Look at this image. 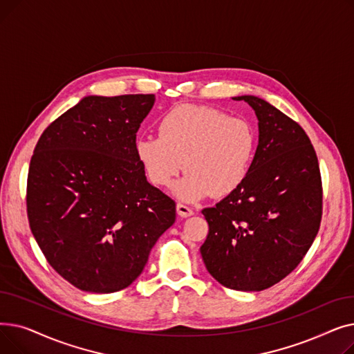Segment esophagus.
<instances>
[{
	"label": "esophagus",
	"mask_w": 354,
	"mask_h": 354,
	"mask_svg": "<svg viewBox=\"0 0 354 354\" xmlns=\"http://www.w3.org/2000/svg\"><path fill=\"white\" fill-rule=\"evenodd\" d=\"M176 212H178V215L182 216V218H188V216L194 215L192 208H189V207H187V205H183V203H178V205H176Z\"/></svg>",
	"instance_id": "1"
}]
</instances>
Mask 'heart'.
<instances>
[{"label":"heart","instance_id":"1","mask_svg":"<svg viewBox=\"0 0 354 354\" xmlns=\"http://www.w3.org/2000/svg\"><path fill=\"white\" fill-rule=\"evenodd\" d=\"M159 135L140 136L135 153L146 176L160 188L175 187L179 199L227 196L247 179L257 146L254 127L215 107L182 104L162 116Z\"/></svg>","mask_w":354,"mask_h":354}]
</instances>
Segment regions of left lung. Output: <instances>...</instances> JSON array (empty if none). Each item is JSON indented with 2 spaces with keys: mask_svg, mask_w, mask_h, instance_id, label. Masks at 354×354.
<instances>
[{
  "mask_svg": "<svg viewBox=\"0 0 354 354\" xmlns=\"http://www.w3.org/2000/svg\"><path fill=\"white\" fill-rule=\"evenodd\" d=\"M258 119V146L241 187L202 209L208 272L227 288L261 291L280 283L319 232L323 189L317 155L303 127L257 96H238Z\"/></svg>",
  "mask_w": 354,
  "mask_h": 354,
  "instance_id": "1",
  "label": "left lung"
}]
</instances>
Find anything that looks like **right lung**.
I'll use <instances>...</instances> for the list:
<instances>
[{"label":"right lung","mask_w":354,"mask_h":354,"mask_svg":"<svg viewBox=\"0 0 354 354\" xmlns=\"http://www.w3.org/2000/svg\"><path fill=\"white\" fill-rule=\"evenodd\" d=\"M155 95L87 96L40 136L27 215L48 264L87 292L123 290L142 274L175 202L152 187L135 153Z\"/></svg>","instance_id":"obj_1"}]
</instances>
